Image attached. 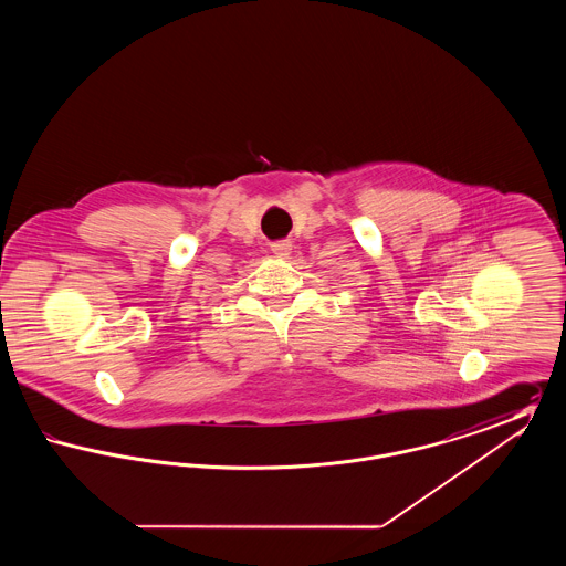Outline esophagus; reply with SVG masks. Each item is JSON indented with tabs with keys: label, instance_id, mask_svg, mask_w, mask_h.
Instances as JSON below:
<instances>
[{
	"label": "esophagus",
	"instance_id": "1",
	"mask_svg": "<svg viewBox=\"0 0 566 566\" xmlns=\"http://www.w3.org/2000/svg\"><path fill=\"white\" fill-rule=\"evenodd\" d=\"M271 252L277 254V256H282V259H289V254L293 252V242H289V240L273 242L271 243Z\"/></svg>",
	"mask_w": 566,
	"mask_h": 566
}]
</instances>
